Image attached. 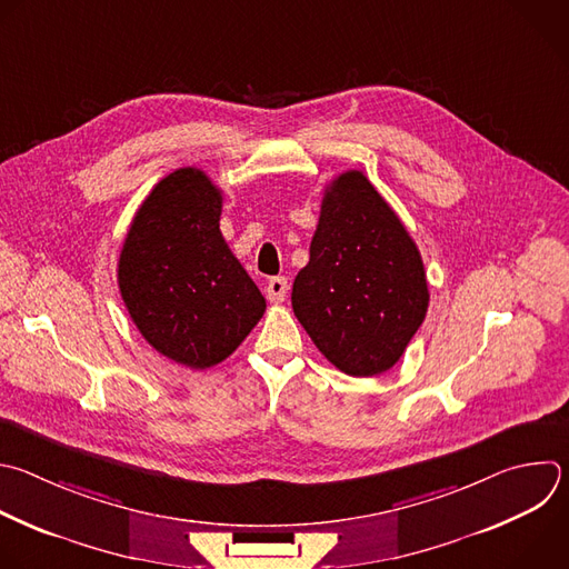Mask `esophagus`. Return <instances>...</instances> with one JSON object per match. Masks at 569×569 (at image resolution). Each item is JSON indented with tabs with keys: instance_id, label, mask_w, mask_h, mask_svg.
I'll list each match as a JSON object with an SVG mask.
<instances>
[{
	"instance_id": "obj_1",
	"label": "esophagus",
	"mask_w": 569,
	"mask_h": 569,
	"mask_svg": "<svg viewBox=\"0 0 569 569\" xmlns=\"http://www.w3.org/2000/svg\"><path fill=\"white\" fill-rule=\"evenodd\" d=\"M288 292V279L286 277H272L266 286V295L270 299V303H281L286 299Z\"/></svg>"
}]
</instances>
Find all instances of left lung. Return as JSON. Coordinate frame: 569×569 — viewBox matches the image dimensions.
I'll return each instance as SVG.
<instances>
[{"instance_id": "left-lung-1", "label": "left lung", "mask_w": 569, "mask_h": 569, "mask_svg": "<svg viewBox=\"0 0 569 569\" xmlns=\"http://www.w3.org/2000/svg\"><path fill=\"white\" fill-rule=\"evenodd\" d=\"M427 308L425 263L400 217L361 171L339 173L292 283L299 323L341 372L372 377L402 357Z\"/></svg>"}]
</instances>
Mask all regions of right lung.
I'll return each mask as SVG.
<instances>
[{
    "instance_id": "add662e5",
    "label": "right lung",
    "mask_w": 569,
    "mask_h": 569,
    "mask_svg": "<svg viewBox=\"0 0 569 569\" xmlns=\"http://www.w3.org/2000/svg\"><path fill=\"white\" fill-rule=\"evenodd\" d=\"M221 210L210 176L180 167L142 201L118 259L120 295L140 335L194 370L230 357L266 312L221 234Z\"/></svg>"
}]
</instances>
